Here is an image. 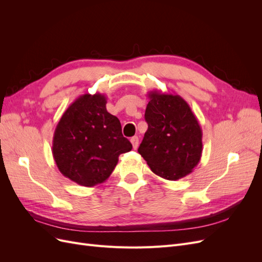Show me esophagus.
Returning <instances> with one entry per match:
<instances>
[{
	"mask_svg": "<svg viewBox=\"0 0 262 262\" xmlns=\"http://www.w3.org/2000/svg\"><path fill=\"white\" fill-rule=\"evenodd\" d=\"M131 143H132V146H133V148L136 149L137 147H138V145H139V138L138 137H133V138H131Z\"/></svg>",
	"mask_w": 262,
	"mask_h": 262,
	"instance_id": "obj_1",
	"label": "esophagus"
}]
</instances>
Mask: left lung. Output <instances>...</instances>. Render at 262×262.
Here are the masks:
<instances>
[{
  "mask_svg": "<svg viewBox=\"0 0 262 262\" xmlns=\"http://www.w3.org/2000/svg\"><path fill=\"white\" fill-rule=\"evenodd\" d=\"M147 97L148 128L139 153L155 175L167 180L184 178L201 160V126L179 95L150 91Z\"/></svg>",
  "mask_w": 262,
  "mask_h": 262,
  "instance_id": "8db88e82",
  "label": "left lung"
}]
</instances>
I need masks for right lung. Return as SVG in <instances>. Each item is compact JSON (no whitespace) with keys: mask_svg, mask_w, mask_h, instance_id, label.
<instances>
[{"mask_svg":"<svg viewBox=\"0 0 262 262\" xmlns=\"http://www.w3.org/2000/svg\"><path fill=\"white\" fill-rule=\"evenodd\" d=\"M104 94H84L62 115L52 140V155L63 176L84 187L106 181L119 155L132 149L121 123L106 109Z\"/></svg>","mask_w":262,"mask_h":262,"instance_id":"obj_1","label":"right lung"}]
</instances>
